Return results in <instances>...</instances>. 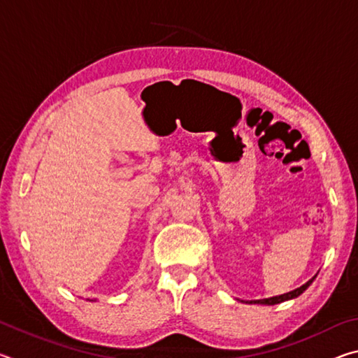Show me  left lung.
I'll return each mask as SVG.
<instances>
[{"label":"left lung","mask_w":358,"mask_h":358,"mask_svg":"<svg viewBox=\"0 0 358 358\" xmlns=\"http://www.w3.org/2000/svg\"><path fill=\"white\" fill-rule=\"evenodd\" d=\"M316 280V276H313L310 281L303 284V286L296 287L295 290H290L287 294H282V295H276V296H270V299H262V300H251L250 303H257V305H278V303H282V301H287V300H292L296 299V296L301 295L305 290L311 286V282Z\"/></svg>","instance_id":"1"}]
</instances>
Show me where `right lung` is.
<instances>
[{
  "instance_id": "1",
  "label": "right lung",
  "mask_w": 358,
  "mask_h": 358,
  "mask_svg": "<svg viewBox=\"0 0 358 358\" xmlns=\"http://www.w3.org/2000/svg\"><path fill=\"white\" fill-rule=\"evenodd\" d=\"M90 301H94V300H90Z\"/></svg>"
}]
</instances>
